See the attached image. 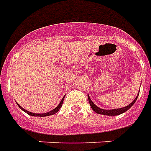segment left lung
<instances>
[{
    "instance_id": "obj_1",
    "label": "left lung",
    "mask_w": 151,
    "mask_h": 151,
    "mask_svg": "<svg viewBox=\"0 0 151 151\" xmlns=\"http://www.w3.org/2000/svg\"><path fill=\"white\" fill-rule=\"evenodd\" d=\"M88 101H89V104H90L91 108H92V109H93L96 113H98V114H101V115H118L122 114V113H124V112L127 111L129 108L131 107L132 105L135 103V101H137V98L133 100V101H132V103H130L129 106H125V107L119 108V109H114V110H103V109H101V108L98 107V106H96L93 101H91V99L88 95Z\"/></svg>"
}]
</instances>
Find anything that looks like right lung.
<instances>
[{
  "mask_svg": "<svg viewBox=\"0 0 151 151\" xmlns=\"http://www.w3.org/2000/svg\"><path fill=\"white\" fill-rule=\"evenodd\" d=\"M63 99L64 98L62 99V101H61V102L58 104V106H57L55 109H53V110H52L50 112H47V113H45V114H36V113H32V112H29L27 111H26L25 109H23V108L22 107V106H20L19 105V106L20 107V109L21 110H22L24 112H26L27 114H28L29 115H32V116H40V117H43V116H48V115H54L55 113H57V112L59 111V109H60L61 107H62V105H63Z\"/></svg>",
  "mask_w": 151,
  "mask_h": 151,
  "instance_id": "add662e5",
  "label": "right lung"
}]
</instances>
